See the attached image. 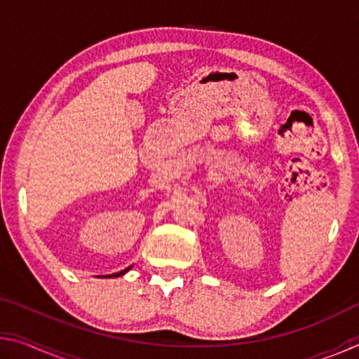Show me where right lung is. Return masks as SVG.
<instances>
[{"label":"right lung","mask_w":359,"mask_h":359,"mask_svg":"<svg viewBox=\"0 0 359 359\" xmlns=\"http://www.w3.org/2000/svg\"><path fill=\"white\" fill-rule=\"evenodd\" d=\"M131 269V267H126V269H123V271H120V272H115V274H111V276H106V277H118V276H123L125 272H128Z\"/></svg>","instance_id":"right-lung-1"}]
</instances>
